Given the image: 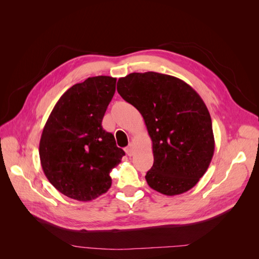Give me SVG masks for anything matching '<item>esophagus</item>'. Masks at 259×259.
<instances>
[{
	"instance_id": "obj_1",
	"label": "esophagus",
	"mask_w": 259,
	"mask_h": 259,
	"mask_svg": "<svg viewBox=\"0 0 259 259\" xmlns=\"http://www.w3.org/2000/svg\"><path fill=\"white\" fill-rule=\"evenodd\" d=\"M125 152L127 153V155H133V146H132V144L131 145H128V147H126V149H125Z\"/></svg>"
}]
</instances>
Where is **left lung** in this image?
<instances>
[{
	"mask_svg": "<svg viewBox=\"0 0 259 259\" xmlns=\"http://www.w3.org/2000/svg\"><path fill=\"white\" fill-rule=\"evenodd\" d=\"M116 90L143 115L152 140L149 187L165 195L190 190L215 150L211 119L199 94L178 77L152 71L120 77Z\"/></svg>",
	"mask_w": 259,
	"mask_h": 259,
	"instance_id": "8db88e82",
	"label": "left lung"
}]
</instances>
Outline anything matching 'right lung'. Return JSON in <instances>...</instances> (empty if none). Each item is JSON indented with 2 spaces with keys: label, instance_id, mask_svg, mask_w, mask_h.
Wrapping results in <instances>:
<instances>
[{
  "label": "right lung",
  "instance_id": "right-lung-1",
  "mask_svg": "<svg viewBox=\"0 0 259 259\" xmlns=\"http://www.w3.org/2000/svg\"><path fill=\"white\" fill-rule=\"evenodd\" d=\"M116 79L98 75L71 86L55 105L40 140L41 165L49 182L67 197L92 201L111 187L110 171L125 152L103 122Z\"/></svg>",
  "mask_w": 259,
  "mask_h": 259
}]
</instances>
